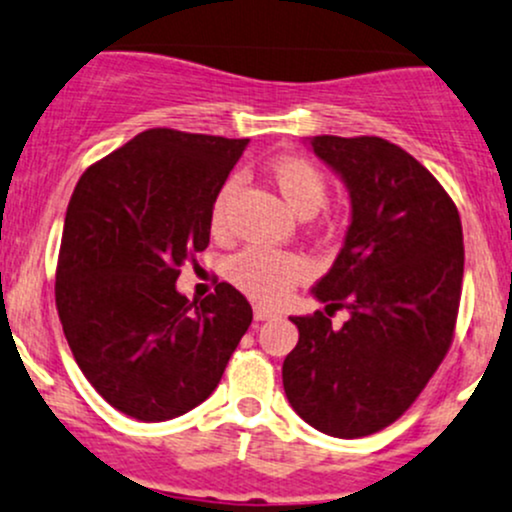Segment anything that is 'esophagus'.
<instances>
[{
    "mask_svg": "<svg viewBox=\"0 0 512 512\" xmlns=\"http://www.w3.org/2000/svg\"><path fill=\"white\" fill-rule=\"evenodd\" d=\"M277 316H279L277 311H269L265 306H255V320H272Z\"/></svg>",
    "mask_w": 512,
    "mask_h": 512,
    "instance_id": "1",
    "label": "esophagus"
}]
</instances>
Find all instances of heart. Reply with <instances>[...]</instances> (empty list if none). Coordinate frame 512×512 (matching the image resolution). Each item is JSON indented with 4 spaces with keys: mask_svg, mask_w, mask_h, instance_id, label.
<instances>
[{
    "mask_svg": "<svg viewBox=\"0 0 512 512\" xmlns=\"http://www.w3.org/2000/svg\"><path fill=\"white\" fill-rule=\"evenodd\" d=\"M267 177L286 206L303 218L318 213L328 201V179L308 157H274L267 167ZM233 192L235 179H228L213 199L211 230L216 235H223L228 228V206ZM308 274H311V265L306 257L296 252L262 250V247H247L230 260L228 267L230 282L238 286L247 299L265 303V306L284 301L296 284L308 279Z\"/></svg>",
    "mask_w": 512,
    "mask_h": 512,
    "instance_id": "1",
    "label": "heart"
}]
</instances>
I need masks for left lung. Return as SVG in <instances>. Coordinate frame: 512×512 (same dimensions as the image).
I'll return each mask as SVG.
<instances>
[{
    "label": "left lung",
    "instance_id": "left-lung-1",
    "mask_svg": "<svg viewBox=\"0 0 512 512\" xmlns=\"http://www.w3.org/2000/svg\"><path fill=\"white\" fill-rule=\"evenodd\" d=\"M313 153L345 179L352 223L313 294L347 308L291 316L299 345L284 359L291 408L333 437L372 435L401 418L454 340L464 277L459 211L406 150L376 136H316Z\"/></svg>",
    "mask_w": 512,
    "mask_h": 512
}]
</instances>
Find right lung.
Instances as JSON below:
<instances>
[{"instance_id":"add662e5","label":"right lung","mask_w":512,"mask_h":512,"mask_svg":"<svg viewBox=\"0 0 512 512\" xmlns=\"http://www.w3.org/2000/svg\"><path fill=\"white\" fill-rule=\"evenodd\" d=\"M247 143L150 128L72 192L55 306L82 374L131 418L157 423L206 401L250 328V303L228 282L194 303L174 286L209 245L213 199Z\"/></svg>"}]
</instances>
